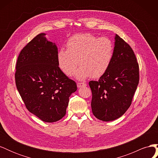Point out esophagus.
<instances>
[{"mask_svg":"<svg viewBox=\"0 0 158 158\" xmlns=\"http://www.w3.org/2000/svg\"><path fill=\"white\" fill-rule=\"evenodd\" d=\"M77 86H78V88L86 86V84H85V83H82V82H78L77 83Z\"/></svg>","mask_w":158,"mask_h":158,"instance_id":"obj_1","label":"esophagus"}]
</instances>
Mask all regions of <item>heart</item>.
I'll return each instance as SVG.
<instances>
[{"instance_id":"obj_1","label":"heart","mask_w":158,"mask_h":158,"mask_svg":"<svg viewBox=\"0 0 158 158\" xmlns=\"http://www.w3.org/2000/svg\"><path fill=\"white\" fill-rule=\"evenodd\" d=\"M66 48L67 50L61 49L58 52L59 65L64 74L71 76L80 64L76 76L80 80L89 76L98 78L103 75L111 65L114 55L111 40L106 37L98 38L88 33L71 36Z\"/></svg>"}]
</instances>
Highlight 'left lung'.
Segmentation results:
<instances>
[{
    "label": "left lung",
    "mask_w": 158,
    "mask_h": 158,
    "mask_svg": "<svg viewBox=\"0 0 158 158\" xmlns=\"http://www.w3.org/2000/svg\"><path fill=\"white\" fill-rule=\"evenodd\" d=\"M109 68L98 81H90L92 113L103 121L121 117L131 106L139 82V66L133 50L118 35Z\"/></svg>",
    "instance_id": "left-lung-1"
}]
</instances>
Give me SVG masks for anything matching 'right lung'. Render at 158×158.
Segmentation results:
<instances>
[{"label": "right lung", "instance_id": "right-lung-1", "mask_svg": "<svg viewBox=\"0 0 158 158\" xmlns=\"http://www.w3.org/2000/svg\"><path fill=\"white\" fill-rule=\"evenodd\" d=\"M45 35H37L21 51L15 81L28 111L43 121L53 123L65 115L77 85L59 67L58 49Z\"/></svg>", "mask_w": 158, "mask_h": 158}]
</instances>
